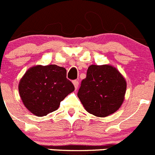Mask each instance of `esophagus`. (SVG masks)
Listing matches in <instances>:
<instances>
[{"label": "esophagus", "instance_id": "1", "mask_svg": "<svg viewBox=\"0 0 155 155\" xmlns=\"http://www.w3.org/2000/svg\"><path fill=\"white\" fill-rule=\"evenodd\" d=\"M73 84H74V85L75 89H78V84H79L78 81H77V80L73 81Z\"/></svg>", "mask_w": 155, "mask_h": 155}]
</instances>
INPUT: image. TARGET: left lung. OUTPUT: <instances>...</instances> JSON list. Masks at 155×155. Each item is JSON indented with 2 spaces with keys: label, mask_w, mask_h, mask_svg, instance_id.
<instances>
[{
  "label": "left lung",
  "mask_w": 155,
  "mask_h": 155,
  "mask_svg": "<svg viewBox=\"0 0 155 155\" xmlns=\"http://www.w3.org/2000/svg\"><path fill=\"white\" fill-rule=\"evenodd\" d=\"M126 89L125 78L116 68L110 65H91L78 96L87 112L105 117L120 109Z\"/></svg>",
  "instance_id": "left-lung-1"
}]
</instances>
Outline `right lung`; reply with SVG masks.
I'll return each instance as SVG.
<instances>
[{"instance_id": "right-lung-1", "label": "right lung", "mask_w": 155, "mask_h": 155, "mask_svg": "<svg viewBox=\"0 0 155 155\" xmlns=\"http://www.w3.org/2000/svg\"><path fill=\"white\" fill-rule=\"evenodd\" d=\"M74 90L64 68L55 64L37 65L25 72L18 84L25 106L37 116L57 110L61 101Z\"/></svg>"}]
</instances>
